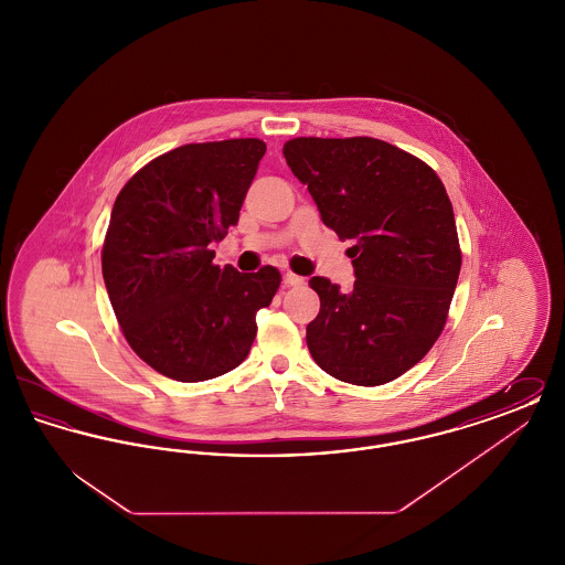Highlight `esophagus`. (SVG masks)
Instances as JSON below:
<instances>
[{
  "label": "esophagus",
  "mask_w": 565,
  "mask_h": 565,
  "mask_svg": "<svg viewBox=\"0 0 565 565\" xmlns=\"http://www.w3.org/2000/svg\"><path fill=\"white\" fill-rule=\"evenodd\" d=\"M284 284L290 288H296V286H302L305 284V277H300V275H295V273H286L284 275Z\"/></svg>",
  "instance_id": "esophagus-1"
}]
</instances>
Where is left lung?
Segmentation results:
<instances>
[{"mask_svg":"<svg viewBox=\"0 0 565 565\" xmlns=\"http://www.w3.org/2000/svg\"><path fill=\"white\" fill-rule=\"evenodd\" d=\"M284 157L322 222L351 239L355 281L341 292L311 277L320 313L307 348L328 375L383 385L440 337L461 269L456 215L436 171L375 137H296Z\"/></svg>","mask_w":565,"mask_h":565,"instance_id":"1","label":"left lung"}]
</instances>
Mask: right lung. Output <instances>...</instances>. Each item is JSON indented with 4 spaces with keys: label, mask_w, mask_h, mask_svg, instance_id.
Returning <instances> with one entry per match:
<instances>
[{
    "label": "right lung",
    "mask_w": 565,
    "mask_h": 565,
    "mask_svg": "<svg viewBox=\"0 0 565 565\" xmlns=\"http://www.w3.org/2000/svg\"><path fill=\"white\" fill-rule=\"evenodd\" d=\"M256 137L186 143L141 167L118 192L102 249L109 302L131 350L157 373L196 383L239 366L269 307L275 267L214 265L265 157Z\"/></svg>",
    "instance_id": "add662e5"
}]
</instances>
